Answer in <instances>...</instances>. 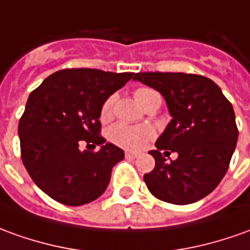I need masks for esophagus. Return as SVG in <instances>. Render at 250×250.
<instances>
[{
  "mask_svg": "<svg viewBox=\"0 0 250 250\" xmlns=\"http://www.w3.org/2000/svg\"><path fill=\"white\" fill-rule=\"evenodd\" d=\"M137 156H139L137 152H133V151H125V158H128V159H135Z\"/></svg>",
  "mask_w": 250,
  "mask_h": 250,
  "instance_id": "obj_1",
  "label": "esophagus"
}]
</instances>
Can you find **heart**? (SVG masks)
Masks as SVG:
<instances>
[{
	"mask_svg": "<svg viewBox=\"0 0 250 250\" xmlns=\"http://www.w3.org/2000/svg\"><path fill=\"white\" fill-rule=\"evenodd\" d=\"M156 95H158L156 92L148 88H139L135 91L136 101L140 103L143 107H146L148 103L151 102V99ZM114 98V95L108 96L103 102L102 107H101V118L103 121L108 120L113 114ZM152 136H154V130L149 126H132V125H126V124H121V122L113 125L108 130L110 142H113L120 147L129 148V149L142 148L149 139H152Z\"/></svg>",
	"mask_w": 250,
	"mask_h": 250,
	"instance_id": "b5f03b06",
	"label": "heart"
}]
</instances>
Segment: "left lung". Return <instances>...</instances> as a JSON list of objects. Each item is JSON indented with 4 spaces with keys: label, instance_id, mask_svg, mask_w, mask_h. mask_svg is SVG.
Returning <instances> with one entry per match:
<instances>
[{
    "label": "left lung",
    "instance_id": "obj_1",
    "mask_svg": "<svg viewBox=\"0 0 250 250\" xmlns=\"http://www.w3.org/2000/svg\"><path fill=\"white\" fill-rule=\"evenodd\" d=\"M133 80L159 91L171 121L155 143V167L144 182L156 199L185 206L201 200L226 174L238 140L231 103L211 79L200 75L144 72ZM177 152L168 164L161 149Z\"/></svg>",
    "mask_w": 250,
    "mask_h": 250
}]
</instances>
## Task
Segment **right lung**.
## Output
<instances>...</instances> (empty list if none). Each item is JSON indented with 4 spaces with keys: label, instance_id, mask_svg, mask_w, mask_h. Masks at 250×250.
<instances>
[{
    "label": "right lung",
    "instance_id": "add662e5",
    "mask_svg": "<svg viewBox=\"0 0 250 250\" xmlns=\"http://www.w3.org/2000/svg\"><path fill=\"white\" fill-rule=\"evenodd\" d=\"M133 75L62 69L30 94L19 122L21 159L32 181L51 199L76 207L106 190L124 151L99 135L101 107ZM82 140L101 149L80 151Z\"/></svg>",
    "mask_w": 250,
    "mask_h": 250
}]
</instances>
